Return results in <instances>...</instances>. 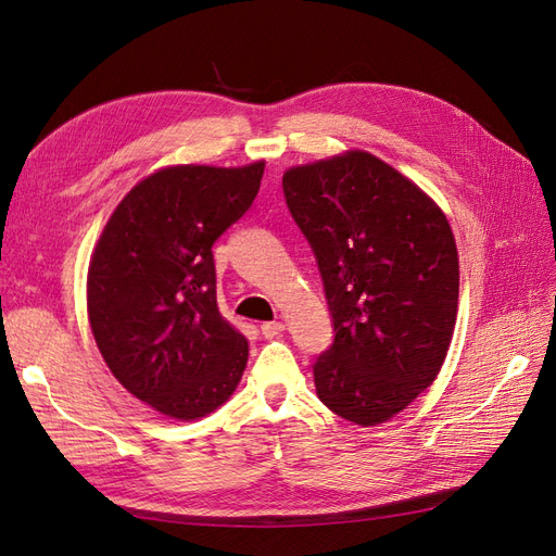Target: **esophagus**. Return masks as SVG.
<instances>
[{
	"instance_id": "esophagus-1",
	"label": "esophagus",
	"mask_w": 556,
	"mask_h": 556,
	"mask_svg": "<svg viewBox=\"0 0 556 556\" xmlns=\"http://www.w3.org/2000/svg\"><path fill=\"white\" fill-rule=\"evenodd\" d=\"M260 331H262L264 339H274V336H278V333L285 331V325H282V323H262Z\"/></svg>"
}]
</instances>
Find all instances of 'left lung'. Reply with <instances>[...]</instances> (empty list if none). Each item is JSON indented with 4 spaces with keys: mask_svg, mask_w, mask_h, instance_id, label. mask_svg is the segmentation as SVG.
<instances>
[{
    "mask_svg": "<svg viewBox=\"0 0 556 556\" xmlns=\"http://www.w3.org/2000/svg\"><path fill=\"white\" fill-rule=\"evenodd\" d=\"M282 192L333 323L319 401L359 427L392 419L439 376L457 323L459 257L435 201L364 150L292 166Z\"/></svg>",
    "mask_w": 556,
    "mask_h": 556,
    "instance_id": "1",
    "label": "left lung"
}]
</instances>
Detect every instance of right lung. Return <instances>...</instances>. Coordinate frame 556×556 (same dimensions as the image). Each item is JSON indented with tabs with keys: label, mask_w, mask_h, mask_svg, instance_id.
<instances>
[{
	"label": "right lung",
	"mask_w": 556,
	"mask_h": 556,
	"mask_svg": "<svg viewBox=\"0 0 556 556\" xmlns=\"http://www.w3.org/2000/svg\"><path fill=\"white\" fill-rule=\"evenodd\" d=\"M264 162L166 166L117 204L88 268L99 352L129 394L199 419L237 390L245 336L217 311L213 243L260 192Z\"/></svg>",
	"instance_id": "1"
}]
</instances>
